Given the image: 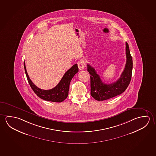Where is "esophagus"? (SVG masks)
Returning <instances> with one entry per match:
<instances>
[{"label": "esophagus", "instance_id": "34e87169", "mask_svg": "<svg viewBox=\"0 0 156 156\" xmlns=\"http://www.w3.org/2000/svg\"><path fill=\"white\" fill-rule=\"evenodd\" d=\"M77 65H78L79 69L80 70H83L85 68V67H86V62H85V61L83 60V59H81L77 63Z\"/></svg>", "mask_w": 156, "mask_h": 156}]
</instances>
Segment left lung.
I'll return each instance as SVG.
<instances>
[{
	"label": "left lung",
	"instance_id": "8db88e82",
	"mask_svg": "<svg viewBox=\"0 0 156 156\" xmlns=\"http://www.w3.org/2000/svg\"><path fill=\"white\" fill-rule=\"evenodd\" d=\"M126 63L119 79L114 83L106 84L93 67L87 64V70L90 74V95L98 101H104L116 97L125 91L131 81L133 61L128 43L126 42Z\"/></svg>",
	"mask_w": 156,
	"mask_h": 156
}]
</instances>
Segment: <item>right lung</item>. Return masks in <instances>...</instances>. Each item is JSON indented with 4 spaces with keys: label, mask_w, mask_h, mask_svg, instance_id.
<instances>
[{
    "label": "right lung",
    "mask_w": 156,
    "mask_h": 156,
    "mask_svg": "<svg viewBox=\"0 0 156 156\" xmlns=\"http://www.w3.org/2000/svg\"><path fill=\"white\" fill-rule=\"evenodd\" d=\"M24 66L28 82L35 94L45 101L55 102H61L67 98L69 90L70 81L75 75L79 72L77 64H74L64 74L56 86L52 89L43 90L38 88L30 80L27 72L25 62L24 63Z\"/></svg>",
    "instance_id": "1"
}]
</instances>
